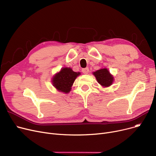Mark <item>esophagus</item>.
Masks as SVG:
<instances>
[{"label": "esophagus", "instance_id": "esophagus-1", "mask_svg": "<svg viewBox=\"0 0 156 156\" xmlns=\"http://www.w3.org/2000/svg\"><path fill=\"white\" fill-rule=\"evenodd\" d=\"M82 72H83L84 74H88V72H89V69H88V68H83V69H82Z\"/></svg>", "mask_w": 156, "mask_h": 156}]
</instances>
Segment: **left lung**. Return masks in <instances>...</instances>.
I'll list each match as a JSON object with an SVG mask.
<instances>
[{"label": "left lung", "instance_id": "left-lung-1", "mask_svg": "<svg viewBox=\"0 0 156 156\" xmlns=\"http://www.w3.org/2000/svg\"><path fill=\"white\" fill-rule=\"evenodd\" d=\"M98 83L104 87H108L112 84L114 77L107 68H103L93 73Z\"/></svg>", "mask_w": 156, "mask_h": 156}]
</instances>
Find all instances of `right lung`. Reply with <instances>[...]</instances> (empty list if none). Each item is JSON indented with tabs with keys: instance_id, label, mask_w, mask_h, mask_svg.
<instances>
[{
	"instance_id": "obj_1",
	"label": "right lung",
	"mask_w": 156,
	"mask_h": 156,
	"mask_svg": "<svg viewBox=\"0 0 156 156\" xmlns=\"http://www.w3.org/2000/svg\"><path fill=\"white\" fill-rule=\"evenodd\" d=\"M80 75V72L73 71L71 68H62L53 76L52 83L57 90L68 94L71 91L74 81Z\"/></svg>"
}]
</instances>
